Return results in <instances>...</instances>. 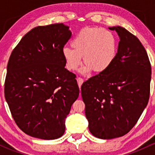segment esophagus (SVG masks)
<instances>
[{"mask_svg": "<svg viewBox=\"0 0 155 155\" xmlns=\"http://www.w3.org/2000/svg\"><path fill=\"white\" fill-rule=\"evenodd\" d=\"M76 80H77L78 85H79V87H81V85H82V83H83L84 79H82V78H81V77H78V78H77V79H76Z\"/></svg>", "mask_w": 155, "mask_h": 155, "instance_id": "1", "label": "esophagus"}]
</instances>
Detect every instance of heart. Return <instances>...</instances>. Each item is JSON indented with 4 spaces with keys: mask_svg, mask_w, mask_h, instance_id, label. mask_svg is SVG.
<instances>
[{
    "mask_svg": "<svg viewBox=\"0 0 155 155\" xmlns=\"http://www.w3.org/2000/svg\"><path fill=\"white\" fill-rule=\"evenodd\" d=\"M72 47L65 46L62 55L66 68L74 71L83 61L81 73H97L106 71L115 61L118 51L115 36L103 28H85L81 30L71 41Z\"/></svg>",
    "mask_w": 155,
    "mask_h": 155,
    "instance_id": "obj_1",
    "label": "heart"
}]
</instances>
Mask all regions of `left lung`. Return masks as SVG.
<instances>
[{
	"label": "left lung",
	"mask_w": 155,
	"mask_h": 155,
	"mask_svg": "<svg viewBox=\"0 0 155 155\" xmlns=\"http://www.w3.org/2000/svg\"><path fill=\"white\" fill-rule=\"evenodd\" d=\"M109 28L120 37L116 58L109 69L81 87L89 130L104 140L122 137L137 124L149 100L151 76L140 40L120 26Z\"/></svg>",
	"instance_id": "left-lung-1"
}]
</instances>
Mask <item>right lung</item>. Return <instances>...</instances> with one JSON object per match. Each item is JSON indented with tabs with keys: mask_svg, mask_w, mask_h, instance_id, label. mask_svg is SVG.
I'll return each mask as SVG.
<instances>
[{
	"mask_svg": "<svg viewBox=\"0 0 155 155\" xmlns=\"http://www.w3.org/2000/svg\"><path fill=\"white\" fill-rule=\"evenodd\" d=\"M71 37L63 23L37 26L12 50L4 95L17 126L28 135L54 140L79 94L76 75L67 70L62 49Z\"/></svg>",
	"mask_w": 155,
	"mask_h": 155,
	"instance_id": "add662e5",
	"label": "right lung"
}]
</instances>
